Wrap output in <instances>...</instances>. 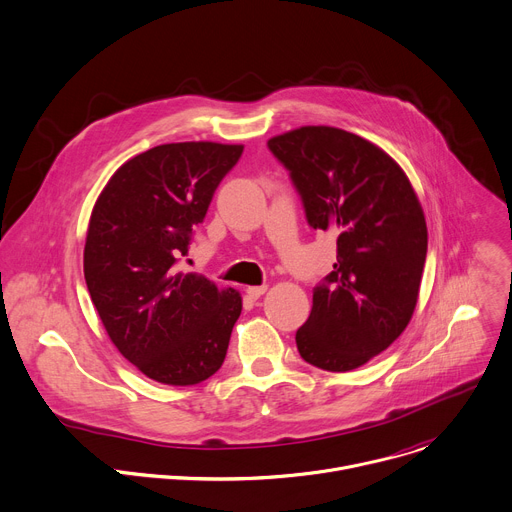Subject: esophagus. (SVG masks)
Segmentation results:
<instances>
[{
    "mask_svg": "<svg viewBox=\"0 0 512 512\" xmlns=\"http://www.w3.org/2000/svg\"><path fill=\"white\" fill-rule=\"evenodd\" d=\"M247 291V296L251 298V300H259L265 291H267V285H251V287H247L245 289Z\"/></svg>",
    "mask_w": 512,
    "mask_h": 512,
    "instance_id": "1",
    "label": "esophagus"
}]
</instances>
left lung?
I'll return each mask as SVG.
<instances>
[{
  "label": "left lung",
  "instance_id": "obj_1",
  "mask_svg": "<svg viewBox=\"0 0 512 512\" xmlns=\"http://www.w3.org/2000/svg\"><path fill=\"white\" fill-rule=\"evenodd\" d=\"M267 148L289 172L308 225L336 237L334 269L314 287L298 350L330 373L358 369L413 316L427 255L421 204L391 156L344 129L300 127Z\"/></svg>",
  "mask_w": 512,
  "mask_h": 512
}]
</instances>
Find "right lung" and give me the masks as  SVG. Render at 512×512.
I'll return each mask as SVG.
<instances>
[{
	"label": "right lung",
	"instance_id": "obj_1",
	"mask_svg": "<svg viewBox=\"0 0 512 512\" xmlns=\"http://www.w3.org/2000/svg\"><path fill=\"white\" fill-rule=\"evenodd\" d=\"M243 145L166 143L125 162L101 192L85 279L117 350L164 385H198L227 356L241 296L176 269Z\"/></svg>",
	"mask_w": 512,
	"mask_h": 512
}]
</instances>
